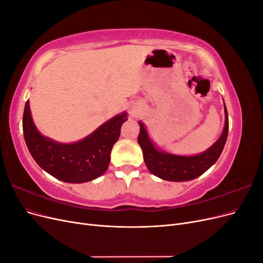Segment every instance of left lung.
Masks as SVG:
<instances>
[{"label":"left lung","mask_w":263,"mask_h":263,"mask_svg":"<svg viewBox=\"0 0 263 263\" xmlns=\"http://www.w3.org/2000/svg\"><path fill=\"white\" fill-rule=\"evenodd\" d=\"M139 126L138 144L142 149L144 160L149 171L158 178L166 181L182 182L200 177L217 161L226 144L229 125L227 108L225 106V127L219 139L203 154L191 157L174 156L158 151L151 142L145 126L142 123H139Z\"/></svg>","instance_id":"obj_1"}]
</instances>
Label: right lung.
I'll use <instances>...</instances> for the list:
<instances>
[{
    "label": "right lung",
    "instance_id": "obj_1",
    "mask_svg": "<svg viewBox=\"0 0 263 263\" xmlns=\"http://www.w3.org/2000/svg\"><path fill=\"white\" fill-rule=\"evenodd\" d=\"M127 119L126 113H123L109 119L81 141L58 144L43 137L36 129L27 101L23 114V133L31 157L41 168L60 181L84 183L101 177L106 171L110 150Z\"/></svg>",
    "mask_w": 263,
    "mask_h": 263
}]
</instances>
